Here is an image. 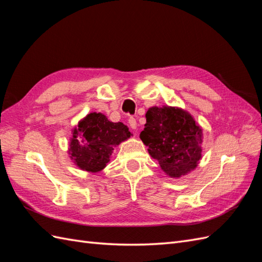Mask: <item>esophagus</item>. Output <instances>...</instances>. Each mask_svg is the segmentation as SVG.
Masks as SVG:
<instances>
[{
  "instance_id": "esophagus-1",
  "label": "esophagus",
  "mask_w": 262,
  "mask_h": 262,
  "mask_svg": "<svg viewBox=\"0 0 262 262\" xmlns=\"http://www.w3.org/2000/svg\"><path fill=\"white\" fill-rule=\"evenodd\" d=\"M128 123H129V125H130V128H131V129H133V130H136V129H137L138 123H137V120H136V119H134V118H129Z\"/></svg>"
}]
</instances>
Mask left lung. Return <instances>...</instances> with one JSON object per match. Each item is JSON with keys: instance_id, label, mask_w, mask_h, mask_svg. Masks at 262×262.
<instances>
[{"instance_id": "1", "label": "left lung", "mask_w": 262, "mask_h": 262, "mask_svg": "<svg viewBox=\"0 0 262 262\" xmlns=\"http://www.w3.org/2000/svg\"><path fill=\"white\" fill-rule=\"evenodd\" d=\"M145 117L140 138L166 175L180 178L195 169L202 158L203 134L193 117L170 106L150 107Z\"/></svg>"}]
</instances>
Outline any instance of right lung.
I'll use <instances>...</instances> for the list:
<instances>
[{
    "label": "right lung",
    "mask_w": 262,
    "mask_h": 262,
    "mask_svg": "<svg viewBox=\"0 0 262 262\" xmlns=\"http://www.w3.org/2000/svg\"><path fill=\"white\" fill-rule=\"evenodd\" d=\"M132 136L122 122H112L101 113H91L72 130L69 155L78 168L96 173L104 169L114 147Z\"/></svg>",
    "instance_id": "right-lung-1"
}]
</instances>
